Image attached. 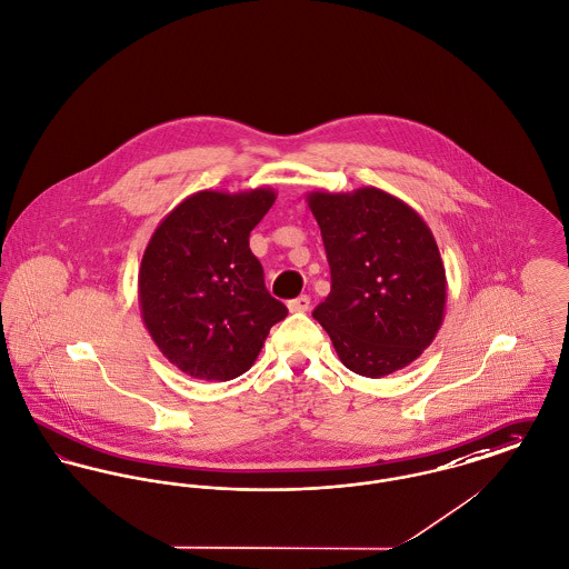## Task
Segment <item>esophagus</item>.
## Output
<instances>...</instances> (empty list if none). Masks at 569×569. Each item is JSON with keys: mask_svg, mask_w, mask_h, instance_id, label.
<instances>
[{"mask_svg": "<svg viewBox=\"0 0 569 569\" xmlns=\"http://www.w3.org/2000/svg\"><path fill=\"white\" fill-rule=\"evenodd\" d=\"M287 308H289L291 312H306V310L310 308V298H308V296H300V298H296V300H291V302L287 303Z\"/></svg>", "mask_w": 569, "mask_h": 569, "instance_id": "esophagus-1", "label": "esophagus"}]
</instances>
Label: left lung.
<instances>
[{"instance_id": "left-lung-1", "label": "left lung", "mask_w": 569, "mask_h": 569, "mask_svg": "<svg viewBox=\"0 0 569 569\" xmlns=\"http://www.w3.org/2000/svg\"><path fill=\"white\" fill-rule=\"evenodd\" d=\"M332 289L312 317L342 365L365 378L390 376L436 339L447 303L438 243L412 207L388 191H310Z\"/></svg>"}]
</instances>
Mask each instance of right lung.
Wrapping results in <instances>:
<instances>
[{
    "label": "right lung",
    "mask_w": 569,
    "mask_h": 569,
    "mask_svg": "<svg viewBox=\"0 0 569 569\" xmlns=\"http://www.w3.org/2000/svg\"><path fill=\"white\" fill-rule=\"evenodd\" d=\"M273 200L271 188L196 191L152 232L138 273L142 319L159 351L190 378H239L287 317L250 250V230Z\"/></svg>",
    "instance_id": "obj_1"
}]
</instances>
